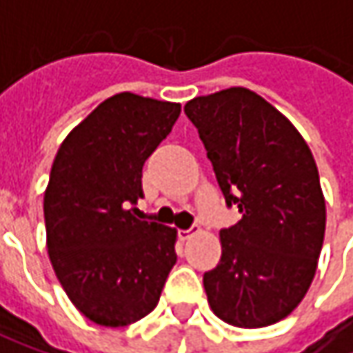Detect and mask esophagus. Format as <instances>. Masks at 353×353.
<instances>
[{
    "label": "esophagus",
    "instance_id": "esophagus-1",
    "mask_svg": "<svg viewBox=\"0 0 353 353\" xmlns=\"http://www.w3.org/2000/svg\"><path fill=\"white\" fill-rule=\"evenodd\" d=\"M192 235H194V231H192V229H183V231H179V239H181V241H188Z\"/></svg>",
    "mask_w": 353,
    "mask_h": 353
}]
</instances>
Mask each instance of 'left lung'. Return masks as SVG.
<instances>
[{
    "label": "left lung",
    "mask_w": 353,
    "mask_h": 353,
    "mask_svg": "<svg viewBox=\"0 0 353 353\" xmlns=\"http://www.w3.org/2000/svg\"><path fill=\"white\" fill-rule=\"evenodd\" d=\"M198 128L227 206L241 221L221 231L223 255L204 274L212 313L268 327L305 299L325 237L317 163L301 132L261 96L229 88L183 106Z\"/></svg>",
    "instance_id": "obj_1"
}]
</instances>
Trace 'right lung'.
<instances>
[{
  "instance_id": "add662e5",
  "label": "right lung",
  "mask_w": 353,
  "mask_h": 353,
  "mask_svg": "<svg viewBox=\"0 0 353 353\" xmlns=\"http://www.w3.org/2000/svg\"><path fill=\"white\" fill-rule=\"evenodd\" d=\"M179 104L130 92L104 100L61 143L44 192L52 270L79 313L104 327L147 317L176 265L177 231L139 221L143 165Z\"/></svg>"
}]
</instances>
